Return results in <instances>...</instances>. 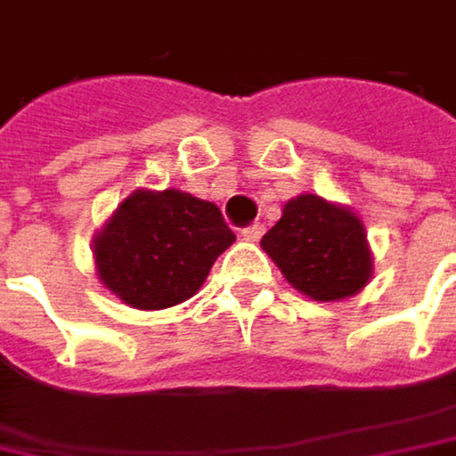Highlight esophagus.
<instances>
[{
  "instance_id": "esophagus-1",
  "label": "esophagus",
  "mask_w": 456,
  "mask_h": 456,
  "mask_svg": "<svg viewBox=\"0 0 456 456\" xmlns=\"http://www.w3.org/2000/svg\"><path fill=\"white\" fill-rule=\"evenodd\" d=\"M263 232H265V227H263L260 222H255V224H250V227L242 229V237H245L248 242H257V240L263 237Z\"/></svg>"
}]
</instances>
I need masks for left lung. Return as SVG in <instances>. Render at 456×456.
Wrapping results in <instances>:
<instances>
[{"mask_svg": "<svg viewBox=\"0 0 456 456\" xmlns=\"http://www.w3.org/2000/svg\"><path fill=\"white\" fill-rule=\"evenodd\" d=\"M260 245L283 279L317 302L354 297L371 276L362 219L312 193L286 203Z\"/></svg>", "mask_w": 456, "mask_h": 456, "instance_id": "obj_1", "label": "left lung"}]
</instances>
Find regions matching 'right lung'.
Segmentation results:
<instances>
[{"mask_svg": "<svg viewBox=\"0 0 456 456\" xmlns=\"http://www.w3.org/2000/svg\"><path fill=\"white\" fill-rule=\"evenodd\" d=\"M232 242L214 203L183 191H136L97 232L94 263L126 305L165 309L193 297Z\"/></svg>", "mask_w": 456, "mask_h": 456, "instance_id": "1", "label": "right lung"}]
</instances>
